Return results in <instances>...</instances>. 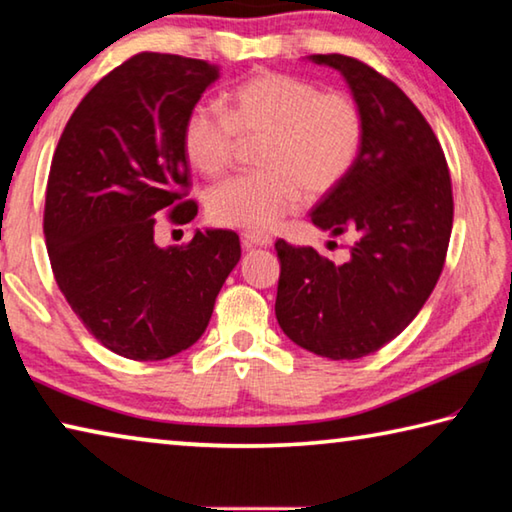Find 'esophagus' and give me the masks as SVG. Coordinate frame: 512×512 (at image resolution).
<instances>
[{
	"label": "esophagus",
	"instance_id": "obj_1",
	"mask_svg": "<svg viewBox=\"0 0 512 512\" xmlns=\"http://www.w3.org/2000/svg\"><path fill=\"white\" fill-rule=\"evenodd\" d=\"M242 245L245 247H270L272 238L265 233H242Z\"/></svg>",
	"mask_w": 512,
	"mask_h": 512
}]
</instances>
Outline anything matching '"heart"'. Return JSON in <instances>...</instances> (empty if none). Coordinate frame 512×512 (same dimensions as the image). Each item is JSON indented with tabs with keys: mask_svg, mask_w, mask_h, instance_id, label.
Segmentation results:
<instances>
[{
	"mask_svg": "<svg viewBox=\"0 0 512 512\" xmlns=\"http://www.w3.org/2000/svg\"><path fill=\"white\" fill-rule=\"evenodd\" d=\"M224 108L195 104L181 127V149L192 170L217 177L231 163L238 136H263L261 172L238 174L206 195L215 224L272 231L299 204L317 199L347 177L365 138V117L345 92L283 72H254L224 92Z\"/></svg>",
	"mask_w": 512,
	"mask_h": 512,
	"instance_id": "heart-1",
	"label": "heart"
}]
</instances>
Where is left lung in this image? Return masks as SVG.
Instances as JSON below:
<instances>
[{
	"label": "left lung",
	"mask_w": 512,
	"mask_h": 512,
	"mask_svg": "<svg viewBox=\"0 0 512 512\" xmlns=\"http://www.w3.org/2000/svg\"><path fill=\"white\" fill-rule=\"evenodd\" d=\"M345 77L365 117L354 167L317 201L311 222L349 233V261L276 240V320L295 345L331 360L374 354L406 329L445 265L454 197L429 122L383 74L342 54H313Z\"/></svg>",
	"instance_id": "8db88e82"
}]
</instances>
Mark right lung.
<instances>
[{
  "mask_svg": "<svg viewBox=\"0 0 512 512\" xmlns=\"http://www.w3.org/2000/svg\"><path fill=\"white\" fill-rule=\"evenodd\" d=\"M220 67L142 52L81 99L52 158L45 240L58 288L117 356L163 360L195 345L240 261L238 233L197 229L158 247L156 215L195 220L181 127Z\"/></svg>",
  "mask_w": 512,
  "mask_h": 512,
  "instance_id": "obj_1",
  "label": "right lung"
}]
</instances>
